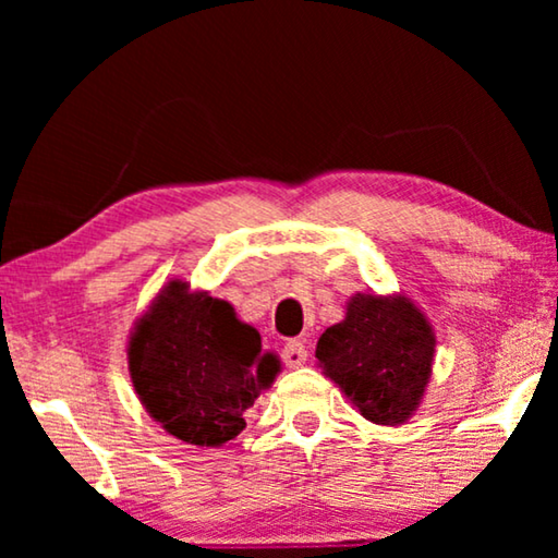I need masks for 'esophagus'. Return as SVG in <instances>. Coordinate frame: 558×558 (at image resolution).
Returning a JSON list of instances; mask_svg holds the SVG:
<instances>
[{"label": "esophagus", "instance_id": "34e87169", "mask_svg": "<svg viewBox=\"0 0 558 558\" xmlns=\"http://www.w3.org/2000/svg\"><path fill=\"white\" fill-rule=\"evenodd\" d=\"M281 361H284L287 368H300V365L307 363V345L302 340H289L281 348Z\"/></svg>", "mask_w": 558, "mask_h": 558}]
</instances>
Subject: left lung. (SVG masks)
<instances>
[{"label":"left lung","instance_id":"8db88e82","mask_svg":"<svg viewBox=\"0 0 558 558\" xmlns=\"http://www.w3.org/2000/svg\"><path fill=\"white\" fill-rule=\"evenodd\" d=\"M315 355L365 418L401 424L424 396L434 335L407 296L357 294L345 319L317 340Z\"/></svg>","mask_w":558,"mask_h":558}]
</instances>
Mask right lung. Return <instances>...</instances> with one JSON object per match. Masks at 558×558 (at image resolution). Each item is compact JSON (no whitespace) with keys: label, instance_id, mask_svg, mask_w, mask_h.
<instances>
[{"label":"right lung","instance_id":"obj_1","mask_svg":"<svg viewBox=\"0 0 558 558\" xmlns=\"http://www.w3.org/2000/svg\"><path fill=\"white\" fill-rule=\"evenodd\" d=\"M129 371L172 437L220 447L243 432V411L271 384L279 361L262 353L258 332L235 319L231 304L172 281L136 325Z\"/></svg>","mask_w":558,"mask_h":558}]
</instances>
